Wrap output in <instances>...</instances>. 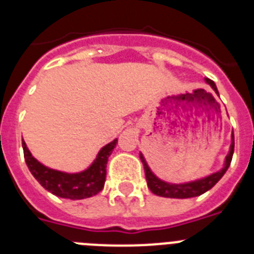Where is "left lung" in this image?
<instances>
[{
  "label": "left lung",
  "mask_w": 254,
  "mask_h": 254,
  "mask_svg": "<svg viewBox=\"0 0 254 254\" xmlns=\"http://www.w3.org/2000/svg\"><path fill=\"white\" fill-rule=\"evenodd\" d=\"M205 81L219 95V91H217L215 82L210 80V78H205ZM233 154H234V133H232V143H230V149H229L225 161H224V167L220 170H217V172L210 174V176L192 182H186V183H169V182L163 181V179H160L152 173V170L147 165L142 154H140V159L143 164V169H145L147 187L150 188L152 193L160 197H168V198H190V197H197L199 194L207 192L208 190H211L216 185L220 179L223 178V176L228 170L229 165L232 163Z\"/></svg>",
  "instance_id": "obj_1"
}]
</instances>
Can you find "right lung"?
Listing matches in <instances>:
<instances>
[{
  "label": "right lung",
  "mask_w": 254,
  "mask_h": 254,
  "mask_svg": "<svg viewBox=\"0 0 254 254\" xmlns=\"http://www.w3.org/2000/svg\"><path fill=\"white\" fill-rule=\"evenodd\" d=\"M116 145L117 138L102 147L87 169L78 173H66L52 169L38 161L29 151L25 141L22 140L24 158L33 177L48 192L67 199L89 198L99 193L105 183L108 158Z\"/></svg>",
  "instance_id": "add662e5"
}]
</instances>
